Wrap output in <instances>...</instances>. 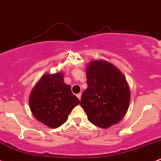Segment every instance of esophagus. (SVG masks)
<instances>
[{"label":"esophagus","instance_id":"1","mask_svg":"<svg viewBox=\"0 0 161 161\" xmlns=\"http://www.w3.org/2000/svg\"><path fill=\"white\" fill-rule=\"evenodd\" d=\"M81 95H82V94H81V93H79V94H77V95H76L77 98H79V100H80V98H81Z\"/></svg>","mask_w":161,"mask_h":161}]
</instances>
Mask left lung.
I'll return each mask as SVG.
<instances>
[{
	"label": "left lung",
	"mask_w": 161,
	"mask_h": 161,
	"mask_svg": "<svg viewBox=\"0 0 161 161\" xmlns=\"http://www.w3.org/2000/svg\"><path fill=\"white\" fill-rule=\"evenodd\" d=\"M88 87L80 105L91 123L108 128L119 122L128 111L130 90L125 78L108 62L95 60L86 72Z\"/></svg>",
	"instance_id": "1"
}]
</instances>
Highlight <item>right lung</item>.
<instances>
[{"instance_id": "add662e5", "label": "right lung", "mask_w": 161, "mask_h": 161, "mask_svg": "<svg viewBox=\"0 0 161 161\" xmlns=\"http://www.w3.org/2000/svg\"><path fill=\"white\" fill-rule=\"evenodd\" d=\"M29 102L34 117L52 128L66 122L71 111L79 104L71 86L63 82L60 72L44 75L33 88Z\"/></svg>"}]
</instances>
